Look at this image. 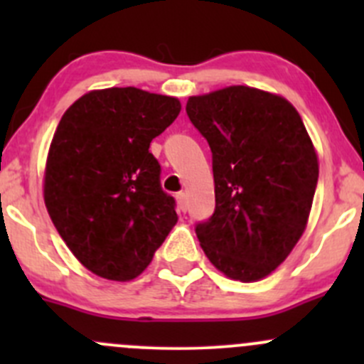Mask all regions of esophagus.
<instances>
[{"instance_id": "obj_1", "label": "esophagus", "mask_w": 364, "mask_h": 364, "mask_svg": "<svg viewBox=\"0 0 364 364\" xmlns=\"http://www.w3.org/2000/svg\"><path fill=\"white\" fill-rule=\"evenodd\" d=\"M176 199H178L179 209H181V211L185 213L186 209H188V200H186V193L185 192H179L178 196H176Z\"/></svg>"}]
</instances>
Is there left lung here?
I'll use <instances>...</instances> for the list:
<instances>
[{
  "label": "left lung",
  "instance_id": "left-lung-1",
  "mask_svg": "<svg viewBox=\"0 0 364 364\" xmlns=\"http://www.w3.org/2000/svg\"><path fill=\"white\" fill-rule=\"evenodd\" d=\"M186 114L213 153L215 213L196 227L209 262L245 284L273 273L303 236L318 159L294 105L229 86L190 97Z\"/></svg>",
  "mask_w": 364,
  "mask_h": 364
}]
</instances>
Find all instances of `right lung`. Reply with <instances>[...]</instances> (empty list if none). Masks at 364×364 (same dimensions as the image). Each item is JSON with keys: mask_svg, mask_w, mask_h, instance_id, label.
<instances>
[{"mask_svg": "<svg viewBox=\"0 0 364 364\" xmlns=\"http://www.w3.org/2000/svg\"><path fill=\"white\" fill-rule=\"evenodd\" d=\"M179 111L176 97L139 87L93 90L54 132L43 200L70 252L97 277L137 278L178 222L149 144Z\"/></svg>", "mask_w": 364, "mask_h": 364, "instance_id": "obj_1", "label": "right lung"}]
</instances>
